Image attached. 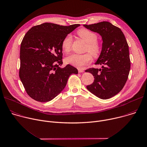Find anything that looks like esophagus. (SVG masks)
<instances>
[{"label": "esophagus", "instance_id": "34e87169", "mask_svg": "<svg viewBox=\"0 0 147 147\" xmlns=\"http://www.w3.org/2000/svg\"><path fill=\"white\" fill-rule=\"evenodd\" d=\"M78 73H83L84 71V70H82V69H78Z\"/></svg>", "mask_w": 147, "mask_h": 147}]
</instances>
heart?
Here are the masks:
<instances>
[{"label":"heart","instance_id":"1","mask_svg":"<svg viewBox=\"0 0 147 147\" xmlns=\"http://www.w3.org/2000/svg\"><path fill=\"white\" fill-rule=\"evenodd\" d=\"M77 34L87 43L86 51L91 53L92 55L95 57L98 56L100 52V47L98 42L97 41V35L94 33L86 29L79 30ZM71 45L72 37L71 35L69 34L66 36L62 41L61 46L62 50L65 53L69 52L71 50ZM90 53L84 54H73L65 58V62L77 67H82L92 61V57Z\"/></svg>","mask_w":147,"mask_h":147}]
</instances>
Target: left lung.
<instances>
[{
	"label": "left lung",
	"instance_id": "8db88e82",
	"mask_svg": "<svg viewBox=\"0 0 147 147\" xmlns=\"http://www.w3.org/2000/svg\"><path fill=\"white\" fill-rule=\"evenodd\" d=\"M102 38V48L95 65H104L102 69L85 70L94 76V82L87 89L102 99H107L118 94L125 85L130 69L129 46L122 30L109 22L84 25Z\"/></svg>",
	"mask_w": 147,
	"mask_h": 147
}]
</instances>
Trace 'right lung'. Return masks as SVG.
<instances>
[{"label": "right lung", "instance_id": "obj_1", "mask_svg": "<svg viewBox=\"0 0 147 147\" xmlns=\"http://www.w3.org/2000/svg\"><path fill=\"white\" fill-rule=\"evenodd\" d=\"M80 24L62 26L43 23L33 26L21 44L19 76L28 94L40 102H47L58 95L69 76L77 69L67 65L61 68L62 41Z\"/></svg>", "mask_w": 147, "mask_h": 147}]
</instances>
